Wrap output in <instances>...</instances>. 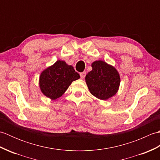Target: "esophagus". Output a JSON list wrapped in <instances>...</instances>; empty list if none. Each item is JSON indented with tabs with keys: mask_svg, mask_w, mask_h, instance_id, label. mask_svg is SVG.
I'll use <instances>...</instances> for the list:
<instances>
[{
	"mask_svg": "<svg viewBox=\"0 0 160 160\" xmlns=\"http://www.w3.org/2000/svg\"><path fill=\"white\" fill-rule=\"evenodd\" d=\"M80 77H81V78H83L85 77V76H86V72L85 71H83V72H81L80 73Z\"/></svg>",
	"mask_w": 160,
	"mask_h": 160,
	"instance_id": "34e87169",
	"label": "esophagus"
}]
</instances>
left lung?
Returning <instances> with one entry per match:
<instances>
[{
    "instance_id": "left-lung-1",
    "label": "left lung",
    "mask_w": 160,
    "mask_h": 160,
    "mask_svg": "<svg viewBox=\"0 0 160 160\" xmlns=\"http://www.w3.org/2000/svg\"><path fill=\"white\" fill-rule=\"evenodd\" d=\"M91 67L92 70L85 77L91 93L102 100L113 97L118 92L120 83L118 71L102 60L95 61Z\"/></svg>"
}]
</instances>
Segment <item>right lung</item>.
Returning a JSON list of instances; mask_svg holds the SVG:
<instances>
[{"instance_id": "obj_1", "label": "right lung", "mask_w": 160, "mask_h": 160, "mask_svg": "<svg viewBox=\"0 0 160 160\" xmlns=\"http://www.w3.org/2000/svg\"><path fill=\"white\" fill-rule=\"evenodd\" d=\"M80 78L72 66L58 60L40 74L39 86L45 96L56 100L62 96L73 81Z\"/></svg>"}]
</instances>
